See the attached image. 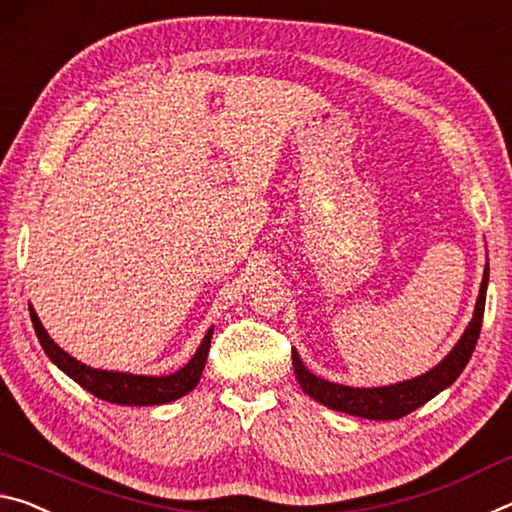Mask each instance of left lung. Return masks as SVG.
Here are the masks:
<instances>
[{
    "mask_svg": "<svg viewBox=\"0 0 512 512\" xmlns=\"http://www.w3.org/2000/svg\"><path fill=\"white\" fill-rule=\"evenodd\" d=\"M488 279L490 265L485 263L472 322L467 324V329L460 335L456 347L451 349L445 360H440L433 370L395 385H381V388H349V385L331 383L326 379H320V376H315L313 372H308L306 365L301 363L297 349H292V365H295V374L301 390L324 406L340 410V413L347 415L365 417V420H399V417L413 413L415 408L424 406L426 401L433 399L438 392L449 388V385L458 379L460 372L465 370L469 358H472V351L476 347V340H479L483 324Z\"/></svg>",
    "mask_w": 512,
    "mask_h": 512,
    "instance_id": "obj_1",
    "label": "left lung"
}]
</instances>
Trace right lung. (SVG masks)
Returning a JSON list of instances; mask_svg holds the SVG:
<instances>
[{"mask_svg":"<svg viewBox=\"0 0 512 512\" xmlns=\"http://www.w3.org/2000/svg\"><path fill=\"white\" fill-rule=\"evenodd\" d=\"M33 329L43 345L45 354L49 360L63 370L70 379L77 381L83 390H88L90 395H95L104 401L120 406H158L174 401L183 395H188L190 390L197 388L199 376L204 372L208 349H211L213 338V326L201 340L197 354L188 360V365H183L179 372L167 374V376H145V374H129V372H113V370H95V367L83 365L81 360L67 354L56 342L49 338L45 326L40 324L38 315L29 306Z\"/></svg>","mask_w":512,"mask_h":512,"instance_id":"add662e5","label":"right lung"}]
</instances>
